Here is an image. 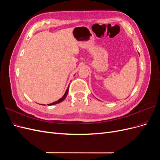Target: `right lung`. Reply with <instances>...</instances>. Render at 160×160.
<instances>
[{"instance_id": "obj_1", "label": "right lung", "mask_w": 160, "mask_h": 160, "mask_svg": "<svg viewBox=\"0 0 160 160\" xmlns=\"http://www.w3.org/2000/svg\"><path fill=\"white\" fill-rule=\"evenodd\" d=\"M68 91H69V87H68V88H67V90H66V91H65V94L63 95V96H62L61 98H60L59 100H57V101H55V102L49 103V104H48V105H55V104H57V103H59L62 102V101H63V100L66 98V97H67V94H68Z\"/></svg>"}]
</instances>
